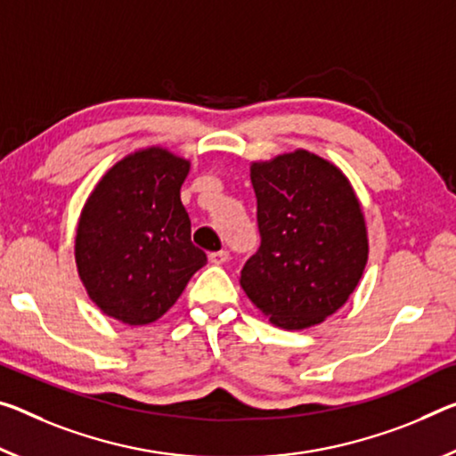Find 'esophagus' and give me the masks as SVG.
I'll return each instance as SVG.
<instances>
[{
    "instance_id": "1",
    "label": "esophagus",
    "mask_w": 456,
    "mask_h": 456,
    "mask_svg": "<svg viewBox=\"0 0 456 456\" xmlns=\"http://www.w3.org/2000/svg\"><path fill=\"white\" fill-rule=\"evenodd\" d=\"M229 259V254L227 251H213V254H208V262H211L213 265H221V264H225Z\"/></svg>"
}]
</instances>
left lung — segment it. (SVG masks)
I'll list each match as a JSON object with an SVG mask.
<instances>
[{
  "instance_id": "1",
  "label": "left lung",
  "mask_w": 456,
  "mask_h": 456,
  "mask_svg": "<svg viewBox=\"0 0 456 456\" xmlns=\"http://www.w3.org/2000/svg\"><path fill=\"white\" fill-rule=\"evenodd\" d=\"M259 249L241 288L276 327L308 329L335 314L363 276L370 243L346 176L324 158L296 150L251 164Z\"/></svg>"
}]
</instances>
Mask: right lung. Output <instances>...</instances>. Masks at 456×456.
<instances>
[{"mask_svg": "<svg viewBox=\"0 0 456 456\" xmlns=\"http://www.w3.org/2000/svg\"><path fill=\"white\" fill-rule=\"evenodd\" d=\"M191 162L164 148L126 156L86 199L75 237L89 298L126 324L160 319L207 264L191 241L180 186Z\"/></svg>", "mask_w": 456, "mask_h": 456, "instance_id": "1", "label": "right lung"}]
</instances>
